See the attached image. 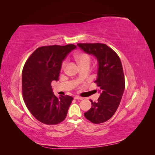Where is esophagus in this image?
Returning <instances> with one entry per match:
<instances>
[{
    "mask_svg": "<svg viewBox=\"0 0 155 155\" xmlns=\"http://www.w3.org/2000/svg\"><path fill=\"white\" fill-rule=\"evenodd\" d=\"M74 99H77V100H82V99H83V98L81 97H78V96H74Z\"/></svg>",
    "mask_w": 155,
    "mask_h": 155,
    "instance_id": "esophagus-1",
    "label": "esophagus"
}]
</instances>
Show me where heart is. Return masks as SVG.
<instances>
[{
  "mask_svg": "<svg viewBox=\"0 0 155 155\" xmlns=\"http://www.w3.org/2000/svg\"><path fill=\"white\" fill-rule=\"evenodd\" d=\"M74 58L75 61H77L78 65L80 66L81 68H83L84 67H90V65L91 63V55L85 52H78L74 54ZM67 65V59H64L61 62V68L62 71L65 69Z\"/></svg>",
  "mask_w": 155,
  "mask_h": 155,
  "instance_id": "b5f03b06",
  "label": "heart"
}]
</instances>
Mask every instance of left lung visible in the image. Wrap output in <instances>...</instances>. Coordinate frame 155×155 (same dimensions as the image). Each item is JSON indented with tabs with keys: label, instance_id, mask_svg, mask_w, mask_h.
<instances>
[{
	"label": "left lung",
	"instance_id": "1",
	"mask_svg": "<svg viewBox=\"0 0 155 155\" xmlns=\"http://www.w3.org/2000/svg\"><path fill=\"white\" fill-rule=\"evenodd\" d=\"M81 49L94 55L98 61V78L94 83L99 87L100 97L91 101L92 107L84 113L87 119L94 124L109 120L120 104L125 87L123 66L118 55L107 45L78 43Z\"/></svg>",
	"mask_w": 155,
	"mask_h": 155
}]
</instances>
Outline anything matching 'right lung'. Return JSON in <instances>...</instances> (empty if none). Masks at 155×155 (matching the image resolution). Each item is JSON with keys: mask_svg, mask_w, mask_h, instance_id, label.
Returning a JSON list of instances; mask_svg holds the SVG:
<instances>
[{"mask_svg": "<svg viewBox=\"0 0 155 155\" xmlns=\"http://www.w3.org/2000/svg\"><path fill=\"white\" fill-rule=\"evenodd\" d=\"M76 47L74 45L41 47L32 52L23 67V99L34 117L45 124L63 121L73 100L68 95L56 97L51 83L58 80L62 61Z\"/></svg>", "mask_w": 155, "mask_h": 155, "instance_id": "right-lung-1", "label": "right lung"}]
</instances>
